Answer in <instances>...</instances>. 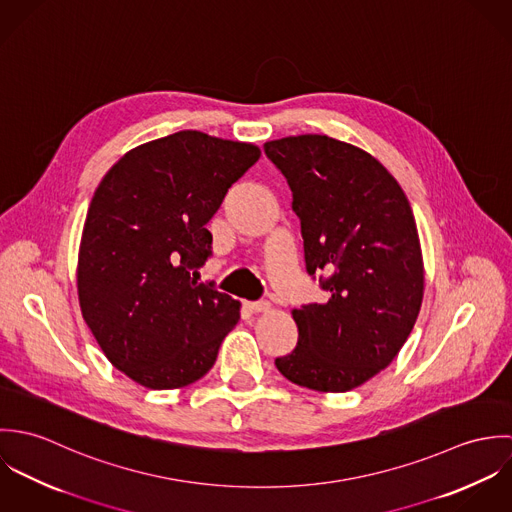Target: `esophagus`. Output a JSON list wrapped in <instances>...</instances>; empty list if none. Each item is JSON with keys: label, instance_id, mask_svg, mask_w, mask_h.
Wrapping results in <instances>:
<instances>
[{"label": "esophagus", "instance_id": "obj_1", "mask_svg": "<svg viewBox=\"0 0 512 512\" xmlns=\"http://www.w3.org/2000/svg\"><path fill=\"white\" fill-rule=\"evenodd\" d=\"M246 307L252 311V313H264L270 309V303L268 301H248Z\"/></svg>", "mask_w": 512, "mask_h": 512}]
</instances>
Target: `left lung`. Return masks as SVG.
<instances>
[{
	"instance_id": "left-lung-1",
	"label": "left lung",
	"mask_w": 512,
	"mask_h": 512,
	"mask_svg": "<svg viewBox=\"0 0 512 512\" xmlns=\"http://www.w3.org/2000/svg\"><path fill=\"white\" fill-rule=\"evenodd\" d=\"M264 151L292 189L305 270L329 293L327 303L293 309L297 345L276 366L317 392L353 390L394 361L420 313L424 264L412 207L359 147L307 134L266 142Z\"/></svg>"
}]
</instances>
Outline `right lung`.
<instances>
[{"instance_id": "right-lung-1", "label": "right lung", "mask_w": 512, "mask_h": 512, "mask_svg": "<svg viewBox=\"0 0 512 512\" xmlns=\"http://www.w3.org/2000/svg\"><path fill=\"white\" fill-rule=\"evenodd\" d=\"M260 149L183 130L128 151L100 181L78 252L82 317L108 361L153 390L205 376L240 303L191 278L205 228Z\"/></svg>"}]
</instances>
